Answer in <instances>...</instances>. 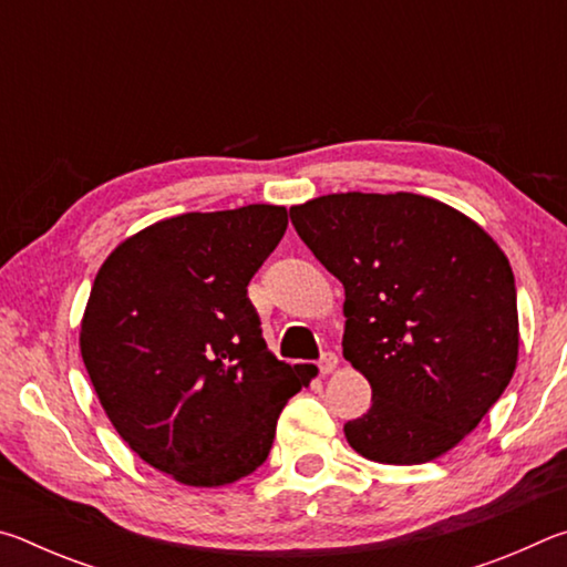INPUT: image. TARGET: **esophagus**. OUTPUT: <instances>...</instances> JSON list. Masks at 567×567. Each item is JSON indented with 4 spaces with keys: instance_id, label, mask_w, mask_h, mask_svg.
Instances as JSON below:
<instances>
[{
    "instance_id": "esophagus-1",
    "label": "esophagus",
    "mask_w": 567,
    "mask_h": 567,
    "mask_svg": "<svg viewBox=\"0 0 567 567\" xmlns=\"http://www.w3.org/2000/svg\"><path fill=\"white\" fill-rule=\"evenodd\" d=\"M338 362H340V358H338V354H334V352H322L318 368H320L322 375H330V372H332L334 368H338Z\"/></svg>"
}]
</instances>
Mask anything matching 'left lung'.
<instances>
[{"label":"left lung","mask_w":567,"mask_h":567,"mask_svg":"<svg viewBox=\"0 0 567 567\" xmlns=\"http://www.w3.org/2000/svg\"><path fill=\"white\" fill-rule=\"evenodd\" d=\"M290 217L344 287L342 354L372 388L370 410L344 422L350 447L388 465L445 455L515 372L505 252L463 213L412 192L324 195Z\"/></svg>","instance_id":"obj_1"}]
</instances>
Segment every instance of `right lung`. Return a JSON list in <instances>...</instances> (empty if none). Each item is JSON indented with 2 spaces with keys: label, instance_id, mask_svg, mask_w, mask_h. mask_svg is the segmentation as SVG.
Segmentation results:
<instances>
[{
  "label": "right lung",
  "instance_id": "add662e5",
  "mask_svg": "<svg viewBox=\"0 0 567 567\" xmlns=\"http://www.w3.org/2000/svg\"><path fill=\"white\" fill-rule=\"evenodd\" d=\"M285 229L277 205L177 215L124 239L94 277L84 368L124 443L177 483L255 473L315 375L267 350L247 297Z\"/></svg>",
  "mask_w": 567,
  "mask_h": 567
}]
</instances>
